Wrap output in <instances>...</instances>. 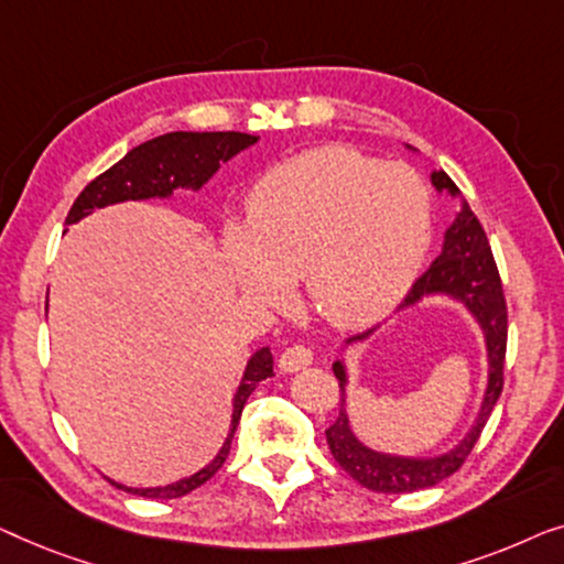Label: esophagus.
I'll list each match as a JSON object with an SVG mask.
<instances>
[{"mask_svg":"<svg viewBox=\"0 0 564 564\" xmlns=\"http://www.w3.org/2000/svg\"><path fill=\"white\" fill-rule=\"evenodd\" d=\"M312 362H314L312 347H306V345H291V347H285L283 355L279 358V368H281L283 372H293V370L306 368V365H312Z\"/></svg>","mask_w":564,"mask_h":564,"instance_id":"obj_1","label":"esophagus"}]
</instances>
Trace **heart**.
<instances>
[{
  "label": "heart",
  "mask_w": 564,
  "mask_h": 564,
  "mask_svg": "<svg viewBox=\"0 0 564 564\" xmlns=\"http://www.w3.org/2000/svg\"><path fill=\"white\" fill-rule=\"evenodd\" d=\"M430 245V196L414 171L350 148H316L252 186L245 225L225 229L237 281L279 301L301 275L324 319H378L416 279Z\"/></svg>",
  "instance_id": "b5f03b06"
}]
</instances>
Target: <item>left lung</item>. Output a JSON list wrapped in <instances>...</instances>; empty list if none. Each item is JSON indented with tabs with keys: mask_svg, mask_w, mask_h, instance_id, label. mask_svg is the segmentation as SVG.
<instances>
[{
	"mask_svg": "<svg viewBox=\"0 0 564 564\" xmlns=\"http://www.w3.org/2000/svg\"><path fill=\"white\" fill-rule=\"evenodd\" d=\"M432 181L437 188H447L452 194L457 192V186L452 184V178L444 171L432 173ZM434 291H444L463 299L473 308V314L478 316L482 329H486L490 360L486 401H482L478 424L473 426L467 440L457 449L447 452V455L434 459H401L376 455V452L365 449L352 437L345 414V368L335 362V376L339 380V393H343V399H339L343 403L339 406L343 409H339L335 424L327 430L329 452L352 480H358L368 490H376V494H411V490L437 486L444 478H449L452 473H457L465 465V459L470 457L475 442L480 440L482 426L490 419L496 401L501 399L506 343H509V308H506L503 283L501 275H498V265L494 250H490L488 235L473 212L465 209L455 225L447 229L442 256L426 268L422 279L411 285L403 304H414L424 293Z\"/></svg>",
	"mask_w": 564,
	"mask_h": 564,
	"instance_id": "obj_1",
	"label": "left lung"
}]
</instances>
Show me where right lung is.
<instances>
[{
    "instance_id": "obj_1",
    "label": "right lung",
    "mask_w": 564,
    "mask_h": 564,
    "mask_svg": "<svg viewBox=\"0 0 564 564\" xmlns=\"http://www.w3.org/2000/svg\"><path fill=\"white\" fill-rule=\"evenodd\" d=\"M252 142H258V134L245 132H169L155 140L142 142V145L132 148L120 163H115L112 169L99 173L97 178L86 184L84 192L76 196L74 206H70L66 227L107 204H117L124 199H150V196H169L176 186L199 188L204 181H209L214 176L219 163L229 161V158L252 145ZM268 376H273V352L271 347H263V350L252 355L240 391L235 395L232 432H229L219 455L214 457L204 470L165 488H124L117 486V482H112V486L142 498H181L204 486V482L225 465V459L229 455V444H232L235 430L237 424H240L245 401L250 399V393L256 391L260 380H265Z\"/></svg>"
}]
</instances>
